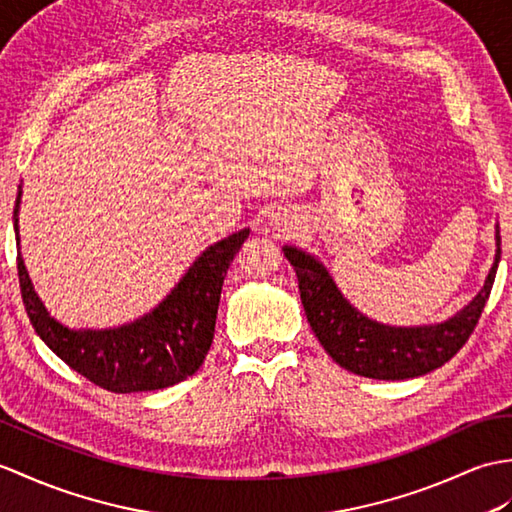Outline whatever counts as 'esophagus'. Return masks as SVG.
I'll return each mask as SVG.
<instances>
[{
    "mask_svg": "<svg viewBox=\"0 0 512 512\" xmlns=\"http://www.w3.org/2000/svg\"><path fill=\"white\" fill-rule=\"evenodd\" d=\"M279 227H285V222H281V224H279Z\"/></svg>",
    "mask_w": 512,
    "mask_h": 512,
    "instance_id": "esophagus-1",
    "label": "esophagus"
}]
</instances>
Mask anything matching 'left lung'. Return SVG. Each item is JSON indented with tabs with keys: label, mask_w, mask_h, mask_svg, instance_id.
Wrapping results in <instances>:
<instances>
[{
	"label": "left lung",
	"mask_w": 512,
	"mask_h": 512,
	"mask_svg": "<svg viewBox=\"0 0 512 512\" xmlns=\"http://www.w3.org/2000/svg\"><path fill=\"white\" fill-rule=\"evenodd\" d=\"M299 279L301 303L323 349L347 371L371 379H410L443 366L469 340L495 281L502 237L495 227V259L482 290L443 323L395 327L364 316L344 299L329 270L299 246H283Z\"/></svg>",
	"instance_id": "left-lung-1"
}]
</instances>
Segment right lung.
I'll return each mask as SVG.
<instances>
[{"mask_svg": "<svg viewBox=\"0 0 512 512\" xmlns=\"http://www.w3.org/2000/svg\"><path fill=\"white\" fill-rule=\"evenodd\" d=\"M19 205L15 200L17 270L34 331L58 358L95 386L111 392L161 390L194 375L213 342L224 277L251 233L240 229L202 251L165 299L133 323L106 329H71L45 310L19 251Z\"/></svg>", "mask_w": 512, "mask_h": 512, "instance_id": "add662e5", "label": "right lung"}]
</instances>
